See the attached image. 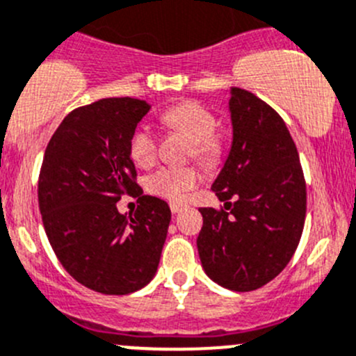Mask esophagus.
Returning <instances> with one entry per match:
<instances>
[{
  "instance_id": "obj_1",
  "label": "esophagus",
  "mask_w": 356,
  "mask_h": 356,
  "mask_svg": "<svg viewBox=\"0 0 356 356\" xmlns=\"http://www.w3.org/2000/svg\"><path fill=\"white\" fill-rule=\"evenodd\" d=\"M186 209V205H181V203H170L172 213H179Z\"/></svg>"
}]
</instances>
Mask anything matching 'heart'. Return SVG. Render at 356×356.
Listing matches in <instances>:
<instances>
[{"label": "heart", "mask_w": 356, "mask_h": 356, "mask_svg": "<svg viewBox=\"0 0 356 356\" xmlns=\"http://www.w3.org/2000/svg\"><path fill=\"white\" fill-rule=\"evenodd\" d=\"M161 123L168 130L191 140V154L205 165L220 160L224 140L216 132L217 120L212 109L198 101H184L161 113ZM130 156L139 167H149L156 158V136L146 125H139L130 136ZM200 174L193 167H161L146 177V189L172 202H184L189 191L198 186Z\"/></svg>", "instance_id": "obj_1"}]
</instances>
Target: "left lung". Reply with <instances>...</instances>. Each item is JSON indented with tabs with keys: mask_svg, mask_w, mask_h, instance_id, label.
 I'll return each instance as SVG.
<instances>
[{
	"mask_svg": "<svg viewBox=\"0 0 356 356\" xmlns=\"http://www.w3.org/2000/svg\"><path fill=\"white\" fill-rule=\"evenodd\" d=\"M233 144L212 184L224 207L200 209L198 254L216 284L261 289L284 271L301 240L306 181L282 116L252 92L231 88Z\"/></svg>",
	"mask_w": 356,
	"mask_h": 356,
	"instance_id": "left-lung-1",
	"label": "left lung"
}]
</instances>
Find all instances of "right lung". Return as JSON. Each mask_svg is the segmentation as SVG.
<instances>
[{
	"mask_svg": "<svg viewBox=\"0 0 356 356\" xmlns=\"http://www.w3.org/2000/svg\"><path fill=\"white\" fill-rule=\"evenodd\" d=\"M149 111L146 101L101 99L69 113L44 149L38 202L48 241L64 270L85 287L125 296L158 270L170 207L143 195L130 158V136ZM138 198L132 216L115 209Z\"/></svg>",
	"mask_w": 356,
	"mask_h": 356,
	"instance_id": "obj_1",
	"label": "right lung"
}]
</instances>
